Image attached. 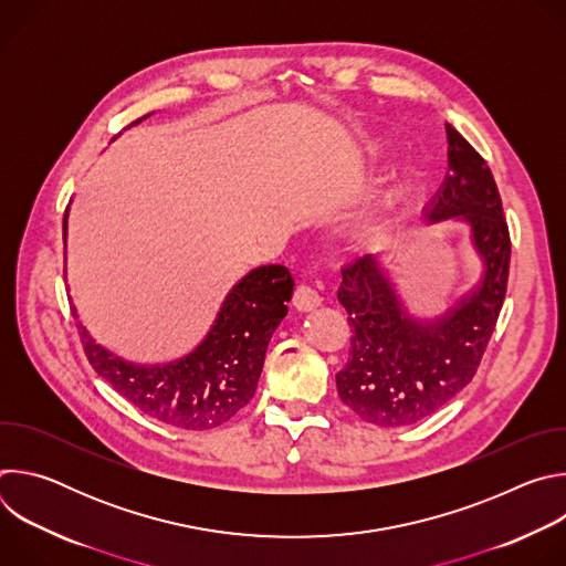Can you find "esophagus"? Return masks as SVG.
I'll return each instance as SVG.
<instances>
[{
    "instance_id": "esophagus-1",
    "label": "esophagus",
    "mask_w": 566,
    "mask_h": 566,
    "mask_svg": "<svg viewBox=\"0 0 566 566\" xmlns=\"http://www.w3.org/2000/svg\"><path fill=\"white\" fill-rule=\"evenodd\" d=\"M293 304L300 311H313L315 306L322 304V295L317 293V289H313L308 284H300L293 293Z\"/></svg>"
}]
</instances>
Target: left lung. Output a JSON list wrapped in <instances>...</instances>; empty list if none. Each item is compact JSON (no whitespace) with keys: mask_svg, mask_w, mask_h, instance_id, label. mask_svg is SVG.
Instances as JSON below:
<instances>
[{"mask_svg":"<svg viewBox=\"0 0 566 566\" xmlns=\"http://www.w3.org/2000/svg\"><path fill=\"white\" fill-rule=\"evenodd\" d=\"M443 188L430 221L461 217L483 262L481 282L450 313L419 319L402 304L378 255L343 266L338 300L347 308L352 347L336 374L338 396L363 421L402 428L441 410L476 374L506 297L511 234L502 197L483 156L448 125Z\"/></svg>","mask_w":566,"mask_h":566,"instance_id":"obj_1","label":"left lung"}]
</instances>
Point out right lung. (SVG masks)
<instances>
[{"label": "right lung", "mask_w": 566, "mask_h": 566, "mask_svg": "<svg viewBox=\"0 0 566 566\" xmlns=\"http://www.w3.org/2000/svg\"><path fill=\"white\" fill-rule=\"evenodd\" d=\"M145 118V116H143ZM140 123L134 120L132 125ZM64 212V234H66ZM286 266H260L226 295L212 329L184 360L143 367L112 356L80 327L92 367L143 415L181 430H210L232 419L258 389L269 340L293 295Z\"/></svg>", "instance_id": "add662e5"}]
</instances>
